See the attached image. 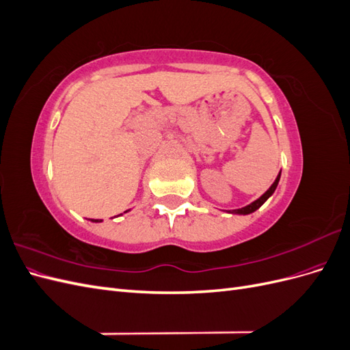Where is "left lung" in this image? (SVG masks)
I'll return each instance as SVG.
<instances>
[{"mask_svg": "<svg viewBox=\"0 0 350 350\" xmlns=\"http://www.w3.org/2000/svg\"><path fill=\"white\" fill-rule=\"evenodd\" d=\"M279 179H280V174L278 175V178H276V181H274L273 184H271V187L267 189L266 193H264L260 198H257L256 201H252L251 204H248V206H245V207H242V208H237V210H229V213H234V215H250V213H252V211H256L257 208H260L264 203H266L267 201V198L269 197H271V194L276 191V188H278V184H279Z\"/></svg>", "mask_w": 350, "mask_h": 350, "instance_id": "8db88e82", "label": "left lung"}]
</instances>
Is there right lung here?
<instances>
[{
	"mask_svg": "<svg viewBox=\"0 0 350 350\" xmlns=\"http://www.w3.org/2000/svg\"><path fill=\"white\" fill-rule=\"evenodd\" d=\"M129 211V210H126ZM126 211H124V213H126ZM92 221H102V220H99V219H92Z\"/></svg>",
	"mask_w": 350,
	"mask_h": 350,
	"instance_id": "obj_1",
	"label": "right lung"
}]
</instances>
